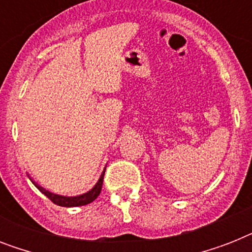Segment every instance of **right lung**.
<instances>
[{
    "instance_id": "right-lung-1",
    "label": "right lung",
    "mask_w": 252,
    "mask_h": 252,
    "mask_svg": "<svg viewBox=\"0 0 252 252\" xmlns=\"http://www.w3.org/2000/svg\"><path fill=\"white\" fill-rule=\"evenodd\" d=\"M104 171H106V168H104ZM104 171L102 172V175L99 178V180L96 182L94 187L91 188L90 191L84 193V195L80 196H61V195H56V193H52V192L47 191L44 188H41L40 186H37L35 182H32L35 184V187L41 192V193H44L47 197H48L52 203H55L56 205H60V207H81V205H86V204L93 203L96 197L99 196L100 191H102V184H103V176H104Z\"/></svg>"
}]
</instances>
